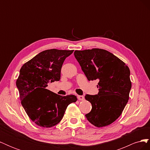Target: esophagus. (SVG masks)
<instances>
[{
	"mask_svg": "<svg viewBox=\"0 0 150 150\" xmlns=\"http://www.w3.org/2000/svg\"><path fill=\"white\" fill-rule=\"evenodd\" d=\"M78 98L79 101H83L84 99V96H81V95H79V96H78Z\"/></svg>",
	"mask_w": 150,
	"mask_h": 150,
	"instance_id": "obj_1",
	"label": "esophagus"
}]
</instances>
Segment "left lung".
Returning <instances> with one entry per match:
<instances>
[{
  "label": "left lung",
  "mask_w": 150,
  "mask_h": 150,
  "mask_svg": "<svg viewBox=\"0 0 150 150\" xmlns=\"http://www.w3.org/2000/svg\"><path fill=\"white\" fill-rule=\"evenodd\" d=\"M74 54L88 81L99 80L98 94L85 96L92 104L86 118L99 128L111 124L128 101L131 88L129 67L114 54L101 49L75 51Z\"/></svg>",
  "instance_id": "1"
}]
</instances>
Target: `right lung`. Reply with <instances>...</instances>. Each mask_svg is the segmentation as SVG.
<instances>
[{
	"instance_id": "add662e5",
	"label": "right lung",
	"mask_w": 150,
	"mask_h": 150,
	"mask_svg": "<svg viewBox=\"0 0 150 150\" xmlns=\"http://www.w3.org/2000/svg\"><path fill=\"white\" fill-rule=\"evenodd\" d=\"M73 51L46 50L20 69L16 86L22 106L30 119L39 126L51 128L58 124L67 106L78 99L74 95L62 96L46 89L49 83L60 80L63 62Z\"/></svg>"
}]
</instances>
